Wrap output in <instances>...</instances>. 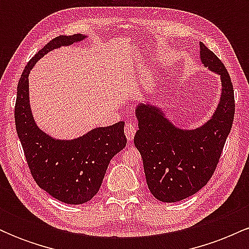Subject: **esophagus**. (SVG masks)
Masks as SVG:
<instances>
[{
    "label": "esophagus",
    "instance_id": "34e87169",
    "mask_svg": "<svg viewBox=\"0 0 249 249\" xmlns=\"http://www.w3.org/2000/svg\"><path fill=\"white\" fill-rule=\"evenodd\" d=\"M124 132L128 141H132L134 134H136V126H134V123L132 122L126 123V125H125V128H124Z\"/></svg>",
    "mask_w": 249,
    "mask_h": 249
}]
</instances>
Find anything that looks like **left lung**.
<instances>
[{
  "label": "left lung",
  "instance_id": "obj_1",
  "mask_svg": "<svg viewBox=\"0 0 249 249\" xmlns=\"http://www.w3.org/2000/svg\"><path fill=\"white\" fill-rule=\"evenodd\" d=\"M200 58L219 73L222 85L215 112L202 126L181 130L159 107L142 103L136 108L139 130L134 145L142 154L148 190L164 202L186 199L207 184L232 128L235 103L230 73L204 43H200Z\"/></svg>",
  "mask_w": 249,
  "mask_h": 249
}]
</instances>
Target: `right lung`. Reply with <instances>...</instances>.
<instances>
[{
    "label": "right lung",
    "instance_id": "right-lung-1",
    "mask_svg": "<svg viewBox=\"0 0 249 249\" xmlns=\"http://www.w3.org/2000/svg\"><path fill=\"white\" fill-rule=\"evenodd\" d=\"M82 34L58 36L30 59L17 85L15 124L18 138L36 184L51 196L70 205H81L101 188L108 162L126 146L124 122L97 127L72 141H59L37 126L29 104L30 70L49 51L84 39Z\"/></svg>",
    "mask_w": 249,
    "mask_h": 249
}]
</instances>
